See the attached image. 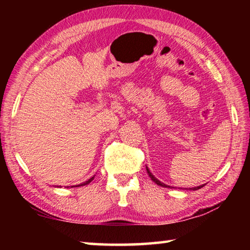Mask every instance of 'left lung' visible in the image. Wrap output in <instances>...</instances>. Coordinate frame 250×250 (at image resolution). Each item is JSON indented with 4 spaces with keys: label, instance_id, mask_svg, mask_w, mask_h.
Instances as JSON below:
<instances>
[{
    "label": "left lung",
    "instance_id": "left-lung-1",
    "mask_svg": "<svg viewBox=\"0 0 250 250\" xmlns=\"http://www.w3.org/2000/svg\"><path fill=\"white\" fill-rule=\"evenodd\" d=\"M146 172H147V174H149V176L151 177V180L153 181L154 183H156V184L160 185V186H163V188H171L170 185L164 184V183H162V182H161V181H159L158 179H156V177H155V176H154L153 174H152V173L150 172V170H149V168H147V167H146ZM204 185H205V184L200 185V186H195V188H191L189 189H192V191H197V189H200V188H203V186H204ZM186 189H188V188H186Z\"/></svg>",
    "mask_w": 250,
    "mask_h": 250
}]
</instances>
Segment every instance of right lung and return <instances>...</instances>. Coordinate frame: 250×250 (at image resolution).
I'll list each match as a JSON object with an SVG mask.
<instances>
[{"instance_id": "add662e5", "label": "right lung", "mask_w": 250, "mask_h": 250, "mask_svg": "<svg viewBox=\"0 0 250 250\" xmlns=\"http://www.w3.org/2000/svg\"><path fill=\"white\" fill-rule=\"evenodd\" d=\"M94 177H95V175L92 176V177H90L89 180H87L86 182H83V183H80V184H78V185H73V186H70V188H78V186H83V185H87V184H89L90 182L94 180ZM67 188H69V186H67Z\"/></svg>"}]
</instances>
